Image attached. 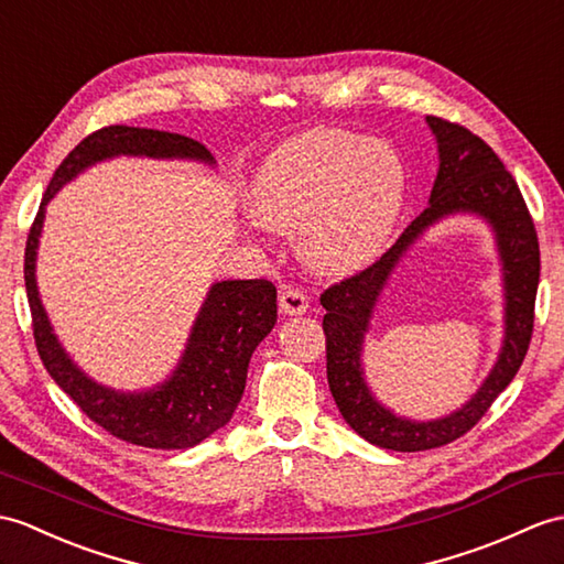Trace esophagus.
Wrapping results in <instances>:
<instances>
[{"label":"esophagus","instance_id":"1","mask_svg":"<svg viewBox=\"0 0 564 564\" xmlns=\"http://www.w3.org/2000/svg\"><path fill=\"white\" fill-rule=\"evenodd\" d=\"M279 305L283 314H305L307 312V295L303 291H297V288H283L281 295H279Z\"/></svg>","mask_w":564,"mask_h":564}]
</instances>
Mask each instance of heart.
<instances>
[{"instance_id":"heart-1","label":"heart","mask_w":564,"mask_h":564,"mask_svg":"<svg viewBox=\"0 0 564 564\" xmlns=\"http://www.w3.org/2000/svg\"><path fill=\"white\" fill-rule=\"evenodd\" d=\"M405 202V167L384 139L314 127L259 163L252 214L295 230L300 252L324 273H352L384 250Z\"/></svg>"}]
</instances>
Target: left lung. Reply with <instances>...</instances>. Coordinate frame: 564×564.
<instances>
[{
  "instance_id": "1",
  "label": "left lung",
  "mask_w": 564,
  "mask_h": 564,
  "mask_svg": "<svg viewBox=\"0 0 564 564\" xmlns=\"http://www.w3.org/2000/svg\"><path fill=\"white\" fill-rule=\"evenodd\" d=\"M437 141L440 167L425 212L403 230L382 259L356 276L322 293L326 336V379L344 421L362 440L382 449L425 452L449 444L474 427L490 403L519 372L533 332V305L541 276V252L533 220L514 177L486 141L466 127L425 117ZM452 215H476L491 228L501 259L506 297V334L489 377L462 410L432 422H415L391 412L375 397L361 368L364 336L393 271L412 245L437 221Z\"/></svg>"
}]
</instances>
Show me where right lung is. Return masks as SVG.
<instances>
[{"mask_svg": "<svg viewBox=\"0 0 564 564\" xmlns=\"http://www.w3.org/2000/svg\"><path fill=\"white\" fill-rule=\"evenodd\" d=\"M132 155L155 161H194L216 167L204 143L182 134L112 124L86 137L52 175L25 242V293L41 360L64 394L110 435L149 449H189L226 425L242 399L254 348L276 324V288L264 279L218 281L204 297L185 350L163 382L122 391L88 377L59 344L37 291V247L45 208L55 194L96 163Z\"/></svg>", "mask_w": 564, "mask_h": 564, "instance_id": "obj_1", "label": "right lung"}]
</instances>
